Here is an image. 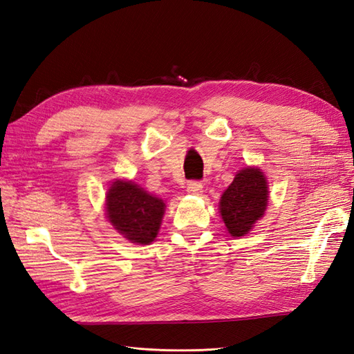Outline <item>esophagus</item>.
<instances>
[{"label": "esophagus", "mask_w": 354, "mask_h": 354, "mask_svg": "<svg viewBox=\"0 0 354 354\" xmlns=\"http://www.w3.org/2000/svg\"><path fill=\"white\" fill-rule=\"evenodd\" d=\"M186 191H187V194H191V195H201L203 185H201V182H191L189 185H187Z\"/></svg>", "instance_id": "1"}]
</instances>
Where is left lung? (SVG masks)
I'll list each match as a JSON object with an SVG mask.
<instances>
[{
  "instance_id": "obj_1",
  "label": "left lung",
  "mask_w": 354,
  "mask_h": 354,
  "mask_svg": "<svg viewBox=\"0 0 354 354\" xmlns=\"http://www.w3.org/2000/svg\"><path fill=\"white\" fill-rule=\"evenodd\" d=\"M268 182L259 168H243L234 176L219 200L223 221L233 238H241L253 229L268 206Z\"/></svg>"
}]
</instances>
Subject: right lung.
<instances>
[{"label":"right lung","instance_id":"add662e5","mask_svg":"<svg viewBox=\"0 0 354 354\" xmlns=\"http://www.w3.org/2000/svg\"><path fill=\"white\" fill-rule=\"evenodd\" d=\"M165 214L163 200L133 182L115 180L106 195V215L113 229L138 245L151 243Z\"/></svg>","mask_w":354,"mask_h":354}]
</instances>
